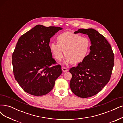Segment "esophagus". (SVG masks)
Masks as SVG:
<instances>
[{
  "instance_id": "esophagus-1",
  "label": "esophagus",
  "mask_w": 123,
  "mask_h": 123,
  "mask_svg": "<svg viewBox=\"0 0 123 123\" xmlns=\"http://www.w3.org/2000/svg\"><path fill=\"white\" fill-rule=\"evenodd\" d=\"M62 71H63V72H67L68 71V68H67L65 67H62Z\"/></svg>"
}]
</instances>
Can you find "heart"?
Here are the masks:
<instances>
[{
  "label": "heart",
  "instance_id": "heart-1",
  "mask_svg": "<svg viewBox=\"0 0 123 123\" xmlns=\"http://www.w3.org/2000/svg\"><path fill=\"white\" fill-rule=\"evenodd\" d=\"M57 43H51L50 51L58 61H60L65 55L66 64L72 63L78 64L82 62L89 53L91 42L87 37H82L79 34L66 32L58 35Z\"/></svg>",
  "mask_w": 123,
  "mask_h": 123
}]
</instances>
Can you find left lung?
<instances>
[{
    "label": "left lung",
    "instance_id": "left-lung-1",
    "mask_svg": "<svg viewBox=\"0 0 123 123\" xmlns=\"http://www.w3.org/2000/svg\"><path fill=\"white\" fill-rule=\"evenodd\" d=\"M88 35L91 41L89 55L78 66L70 68V86L76 95L87 98L99 92L109 82L114 65V54L105 38L94 29H79L75 34Z\"/></svg>",
    "mask_w": 123,
    "mask_h": 123
}]
</instances>
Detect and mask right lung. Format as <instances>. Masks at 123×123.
<instances>
[{"label": "right lung", "instance_id": "obj_1", "mask_svg": "<svg viewBox=\"0 0 123 123\" xmlns=\"http://www.w3.org/2000/svg\"><path fill=\"white\" fill-rule=\"evenodd\" d=\"M62 29L37 25L19 38L12 56L13 74L19 86L29 94H47L62 73L61 65L50 67L56 61L49 45L50 38Z\"/></svg>", "mask_w": 123, "mask_h": 123}]
</instances>
